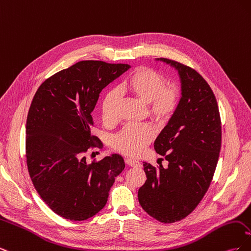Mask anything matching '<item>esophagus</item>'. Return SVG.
<instances>
[{"label": "esophagus", "instance_id": "obj_1", "mask_svg": "<svg viewBox=\"0 0 251 251\" xmlns=\"http://www.w3.org/2000/svg\"><path fill=\"white\" fill-rule=\"evenodd\" d=\"M126 164L128 165V166H133V168H139V166H141V163L137 160H134V159H130V158H126L125 160Z\"/></svg>", "mask_w": 251, "mask_h": 251}]
</instances>
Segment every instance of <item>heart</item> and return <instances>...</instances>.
<instances>
[{
    "mask_svg": "<svg viewBox=\"0 0 251 251\" xmlns=\"http://www.w3.org/2000/svg\"><path fill=\"white\" fill-rule=\"evenodd\" d=\"M126 93L133 95L143 103H147L148 115L157 124H164L176 111L179 102L178 88L166 85L163 75L150 68L136 69L124 82ZM118 96L116 92L105 95L101 103V116L104 123L116 120ZM155 136L154 128L150 125H128L121 130L113 140V146L121 154L137 156Z\"/></svg>",
    "mask_w": 251,
    "mask_h": 251,
    "instance_id": "b5f03b06",
    "label": "heart"
}]
</instances>
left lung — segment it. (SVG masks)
<instances>
[{
	"label": "left lung",
	"instance_id": "left-lung-1",
	"mask_svg": "<svg viewBox=\"0 0 251 251\" xmlns=\"http://www.w3.org/2000/svg\"><path fill=\"white\" fill-rule=\"evenodd\" d=\"M156 60L178 72L181 98L154 142L168 168L143 162L147 180L138 200L151 217L173 223L191 214L207 192L221 150V119L212 90L198 72L168 58Z\"/></svg>",
	"mask_w": 251,
	"mask_h": 251
}]
</instances>
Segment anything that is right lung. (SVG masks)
Wrapping results in <instances>:
<instances>
[{"label":"right lung","mask_w":251,"mask_h":251,"mask_svg":"<svg viewBox=\"0 0 251 251\" xmlns=\"http://www.w3.org/2000/svg\"><path fill=\"white\" fill-rule=\"evenodd\" d=\"M126 64L81 60L37 89L26 124V158L32 183L56 215L83 221L100 212L125 169L112 154L89 164L85 153L101 142L91 134L100 93L130 69Z\"/></svg>","instance_id":"add662e5"}]
</instances>
